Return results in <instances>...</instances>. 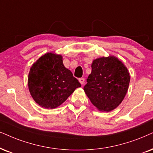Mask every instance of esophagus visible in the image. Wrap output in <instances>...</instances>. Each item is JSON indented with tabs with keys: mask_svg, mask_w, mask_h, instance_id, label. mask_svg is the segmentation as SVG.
I'll use <instances>...</instances> for the list:
<instances>
[{
	"mask_svg": "<svg viewBox=\"0 0 153 153\" xmlns=\"http://www.w3.org/2000/svg\"><path fill=\"white\" fill-rule=\"evenodd\" d=\"M79 82H80V83L81 85H83L85 83V79L83 78H79Z\"/></svg>",
	"mask_w": 153,
	"mask_h": 153,
	"instance_id": "obj_1",
	"label": "esophagus"
}]
</instances>
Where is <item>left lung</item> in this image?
<instances>
[{
	"label": "left lung",
	"mask_w": 153,
	"mask_h": 153,
	"mask_svg": "<svg viewBox=\"0 0 153 153\" xmlns=\"http://www.w3.org/2000/svg\"><path fill=\"white\" fill-rule=\"evenodd\" d=\"M92 72L84 91L92 104L101 111L116 109L128 91L130 73L117 57L109 56L93 60Z\"/></svg>",
	"instance_id": "1"
}]
</instances>
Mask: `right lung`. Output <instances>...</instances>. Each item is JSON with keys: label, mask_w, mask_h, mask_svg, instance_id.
Wrapping results in <instances>:
<instances>
[{"label": "right lung", "mask_w": 153, "mask_h": 153, "mask_svg": "<svg viewBox=\"0 0 153 153\" xmlns=\"http://www.w3.org/2000/svg\"><path fill=\"white\" fill-rule=\"evenodd\" d=\"M28 88L36 104L55 109L63 104L80 83L64 66L60 54L48 52L32 64L28 75Z\"/></svg>", "instance_id": "1"}]
</instances>
